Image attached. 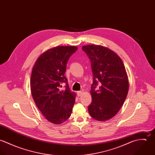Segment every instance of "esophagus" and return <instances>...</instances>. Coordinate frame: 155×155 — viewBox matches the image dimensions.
I'll use <instances>...</instances> for the list:
<instances>
[{"label": "esophagus", "mask_w": 155, "mask_h": 155, "mask_svg": "<svg viewBox=\"0 0 155 155\" xmlns=\"http://www.w3.org/2000/svg\"><path fill=\"white\" fill-rule=\"evenodd\" d=\"M82 94V91H78V92H77V95H78V97L81 96Z\"/></svg>", "instance_id": "obj_1"}]
</instances>
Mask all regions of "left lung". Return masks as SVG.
I'll return each instance as SVG.
<instances>
[{
  "mask_svg": "<svg viewBox=\"0 0 155 155\" xmlns=\"http://www.w3.org/2000/svg\"><path fill=\"white\" fill-rule=\"evenodd\" d=\"M82 49L88 56L93 74L89 113L97 120H107L117 114L127 98L129 82L125 67L117 54L106 47L88 45ZM98 83L99 89L95 91Z\"/></svg>",
  "mask_w": 155,
  "mask_h": 155,
  "instance_id": "left-lung-1",
  "label": "left lung"
}]
</instances>
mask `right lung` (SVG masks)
Here are the masks:
<instances>
[{
  "instance_id": "obj_1",
  "label": "right lung",
  "mask_w": 155,
  "mask_h": 155,
  "mask_svg": "<svg viewBox=\"0 0 155 155\" xmlns=\"http://www.w3.org/2000/svg\"><path fill=\"white\" fill-rule=\"evenodd\" d=\"M78 49L74 46H59L44 52L31 71L30 88L36 105L45 118L54 124L64 122L70 116L76 93L71 92L64 76L67 61ZM64 83L65 89L60 90Z\"/></svg>"
}]
</instances>
